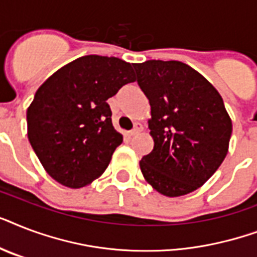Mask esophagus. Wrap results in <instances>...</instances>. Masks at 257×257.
I'll use <instances>...</instances> for the list:
<instances>
[{
    "instance_id": "esophagus-1",
    "label": "esophagus",
    "mask_w": 257,
    "mask_h": 257,
    "mask_svg": "<svg viewBox=\"0 0 257 257\" xmlns=\"http://www.w3.org/2000/svg\"><path fill=\"white\" fill-rule=\"evenodd\" d=\"M139 132H141V125L136 124V125H135V128H133L132 131H129L128 136H135V135H137Z\"/></svg>"
}]
</instances>
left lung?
I'll return each mask as SVG.
<instances>
[{"label":"left lung","mask_w":257,"mask_h":257,"mask_svg":"<svg viewBox=\"0 0 257 257\" xmlns=\"http://www.w3.org/2000/svg\"><path fill=\"white\" fill-rule=\"evenodd\" d=\"M151 105L152 152L140 161L159 193L179 197L196 191L228 153L232 121L220 93L187 64L149 60L135 64Z\"/></svg>","instance_id":"left-lung-1"}]
</instances>
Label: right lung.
Segmentation results:
<instances>
[{"label": "right lung", "mask_w": 257, "mask_h": 257, "mask_svg": "<svg viewBox=\"0 0 257 257\" xmlns=\"http://www.w3.org/2000/svg\"><path fill=\"white\" fill-rule=\"evenodd\" d=\"M135 80L129 62L90 54L38 88L26 112L28 139L52 179L77 189L104 173L122 143L106 100Z\"/></svg>", "instance_id": "add662e5"}]
</instances>
